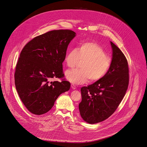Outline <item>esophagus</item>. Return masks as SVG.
<instances>
[{
    "label": "esophagus",
    "mask_w": 147,
    "mask_h": 147,
    "mask_svg": "<svg viewBox=\"0 0 147 147\" xmlns=\"http://www.w3.org/2000/svg\"><path fill=\"white\" fill-rule=\"evenodd\" d=\"M71 87L73 90H75L76 89V86L74 84H71Z\"/></svg>",
    "instance_id": "esophagus-1"
}]
</instances>
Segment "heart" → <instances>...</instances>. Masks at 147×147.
<instances>
[{
	"label": "heart",
	"mask_w": 147,
	"mask_h": 147,
	"mask_svg": "<svg viewBox=\"0 0 147 147\" xmlns=\"http://www.w3.org/2000/svg\"><path fill=\"white\" fill-rule=\"evenodd\" d=\"M64 61L69 68L83 62L80 66V69L68 70L65 73L66 79L76 85L84 84L89 79L91 83L100 80L107 74L112 64L111 58L94 41L80 43L78 49H70L67 53Z\"/></svg>",
	"instance_id": "1"
}]
</instances>
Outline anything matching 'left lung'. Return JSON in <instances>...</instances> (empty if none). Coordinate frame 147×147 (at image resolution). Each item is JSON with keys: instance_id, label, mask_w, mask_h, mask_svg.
Returning <instances> with one entry per match:
<instances>
[{"instance_id": "left-lung-1", "label": "left lung", "mask_w": 147, "mask_h": 147, "mask_svg": "<svg viewBox=\"0 0 147 147\" xmlns=\"http://www.w3.org/2000/svg\"><path fill=\"white\" fill-rule=\"evenodd\" d=\"M112 64L100 80L80 89V114L84 121L94 124L109 118L125 96L129 83V68L126 57L111 41Z\"/></svg>"}]
</instances>
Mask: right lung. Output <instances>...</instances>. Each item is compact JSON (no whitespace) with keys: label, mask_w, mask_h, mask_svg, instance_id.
<instances>
[{"label":"right lung","mask_w":147,"mask_h":147,"mask_svg":"<svg viewBox=\"0 0 147 147\" xmlns=\"http://www.w3.org/2000/svg\"><path fill=\"white\" fill-rule=\"evenodd\" d=\"M76 33L53 30L38 36L21 51L15 72V84L24 105L37 115L49 111L58 97L70 89V83L52 82L64 77L62 63L68 46Z\"/></svg>","instance_id":"1"}]
</instances>
